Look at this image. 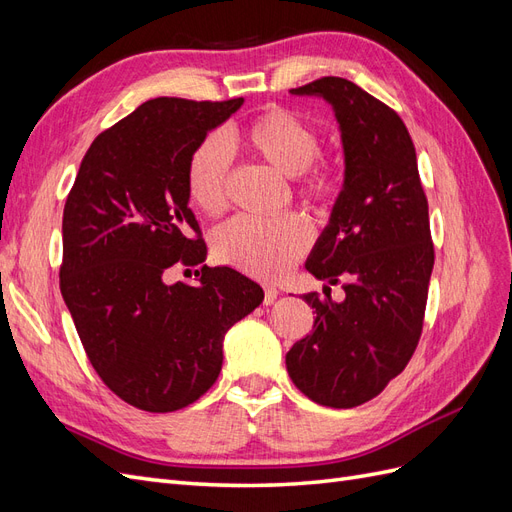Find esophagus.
<instances>
[{
	"label": "esophagus",
	"instance_id": "34e87169",
	"mask_svg": "<svg viewBox=\"0 0 512 512\" xmlns=\"http://www.w3.org/2000/svg\"><path fill=\"white\" fill-rule=\"evenodd\" d=\"M277 294H280V290H277L275 286H265V305H271V303H275Z\"/></svg>",
	"mask_w": 512,
	"mask_h": 512
}]
</instances>
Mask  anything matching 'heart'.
Returning <instances> with one entry per match:
<instances>
[{
    "label": "heart",
    "instance_id": "obj_1",
    "mask_svg": "<svg viewBox=\"0 0 512 512\" xmlns=\"http://www.w3.org/2000/svg\"><path fill=\"white\" fill-rule=\"evenodd\" d=\"M241 143L258 160L301 181V194L309 200H327L337 192L333 168H314L320 136L312 123L282 106L254 117L241 130ZM230 151L220 134L198 143L188 162V194L205 213H220L226 205ZM312 235L299 215H284L271 222L235 218L213 237V252L224 265L260 280H277L309 247Z\"/></svg>",
    "mask_w": 512,
    "mask_h": 512
}]
</instances>
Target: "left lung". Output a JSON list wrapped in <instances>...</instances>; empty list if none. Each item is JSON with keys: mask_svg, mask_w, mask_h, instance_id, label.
<instances>
[{"mask_svg": "<svg viewBox=\"0 0 512 512\" xmlns=\"http://www.w3.org/2000/svg\"><path fill=\"white\" fill-rule=\"evenodd\" d=\"M331 104L344 183L307 256L316 280H344V301H305L314 331L286 354L288 376L320 406L354 408L404 371L423 329L433 269L429 207L412 138L395 111L339 76L290 89ZM327 288V286H324Z\"/></svg>", "mask_w": 512, "mask_h": 512, "instance_id": "1", "label": "left lung"}]
</instances>
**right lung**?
Segmentation results:
<instances>
[{
	"label": "right lung",
	"instance_id": "right-lung-1",
	"mask_svg": "<svg viewBox=\"0 0 512 512\" xmlns=\"http://www.w3.org/2000/svg\"><path fill=\"white\" fill-rule=\"evenodd\" d=\"M243 98H156L87 149L61 222V297L102 382L145 412H175L218 380L224 337L265 299L250 277L203 267L198 284H166L177 262L200 265L188 162Z\"/></svg>",
	"mask_w": 512,
	"mask_h": 512
}]
</instances>
